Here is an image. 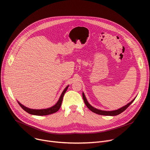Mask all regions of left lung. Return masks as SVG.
Returning <instances> with one entry per match:
<instances>
[{"mask_svg": "<svg viewBox=\"0 0 150 150\" xmlns=\"http://www.w3.org/2000/svg\"><path fill=\"white\" fill-rule=\"evenodd\" d=\"M83 100L84 101V103L85 105H86V106H87L91 111L94 113L96 114H99V115H110V116H114V115H119L120 114H121L122 112H123L124 111H125L126 109H127L129 106V105L132 103V102L134 101L135 98L133 100H132L130 103H129L128 104H127L126 106L122 107V108L119 109H117V110H115V111H101V110H99V109H97L96 108H94L93 107H92L91 105H90L89 104V103L88 102L87 100H86V97L84 96V93H83Z\"/></svg>", "mask_w": 150, "mask_h": 150, "instance_id": "8db88e82", "label": "left lung"}]
</instances>
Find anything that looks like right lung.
I'll return each mask as SVG.
<instances>
[{
  "instance_id": "obj_1",
  "label": "right lung",
  "mask_w": 150,
  "mask_h": 150,
  "mask_svg": "<svg viewBox=\"0 0 150 150\" xmlns=\"http://www.w3.org/2000/svg\"><path fill=\"white\" fill-rule=\"evenodd\" d=\"M69 87V86H67V87L65 88V89L64 90V91L62 92V93H61V96L58 100V101L57 103V104L54 105L53 106L48 108V109H29L24 106H23L22 104H21L19 102H18L19 105H20V106L25 111L27 112L32 114V115H50L52 114H53L54 112H57L58 110L59 109L61 106V103H62V101L63 99V97H64V93H66L67 88Z\"/></svg>"
}]
</instances>
